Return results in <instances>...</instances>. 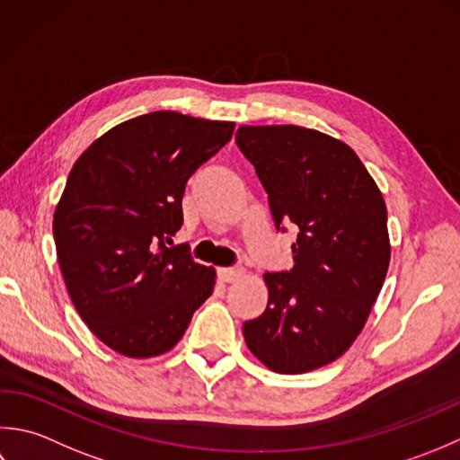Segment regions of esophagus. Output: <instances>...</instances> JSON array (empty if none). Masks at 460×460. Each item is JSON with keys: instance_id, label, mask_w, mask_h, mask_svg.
<instances>
[{"instance_id": "34e87169", "label": "esophagus", "mask_w": 460, "mask_h": 460, "mask_svg": "<svg viewBox=\"0 0 460 460\" xmlns=\"http://www.w3.org/2000/svg\"><path fill=\"white\" fill-rule=\"evenodd\" d=\"M242 276V268H220L218 270V278L222 284H232Z\"/></svg>"}]
</instances>
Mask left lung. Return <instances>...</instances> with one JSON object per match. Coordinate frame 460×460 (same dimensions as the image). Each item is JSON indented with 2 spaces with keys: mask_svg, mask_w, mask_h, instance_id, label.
Masks as SVG:
<instances>
[{
  "mask_svg": "<svg viewBox=\"0 0 460 460\" xmlns=\"http://www.w3.org/2000/svg\"><path fill=\"white\" fill-rule=\"evenodd\" d=\"M276 230L297 226L294 268L266 271L268 307L243 340L278 373L335 361L363 330L385 282L391 246L385 200L351 148L296 125L240 127Z\"/></svg>",
  "mask_w": 460,
  "mask_h": 460,
  "instance_id": "left-lung-1",
  "label": "left lung"
}]
</instances>
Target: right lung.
<instances>
[{
    "label": "right lung",
    "instance_id": "1",
    "mask_svg": "<svg viewBox=\"0 0 460 460\" xmlns=\"http://www.w3.org/2000/svg\"><path fill=\"white\" fill-rule=\"evenodd\" d=\"M232 133L226 120L156 111L111 128L71 168L55 248L75 309L111 349H172L212 296L214 270L166 243L182 226L186 182Z\"/></svg>",
    "mask_w": 460,
    "mask_h": 460
}]
</instances>
